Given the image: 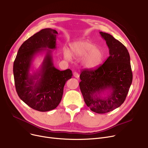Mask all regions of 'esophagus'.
I'll return each mask as SVG.
<instances>
[{
	"label": "esophagus",
	"mask_w": 148,
	"mask_h": 148,
	"mask_svg": "<svg viewBox=\"0 0 148 148\" xmlns=\"http://www.w3.org/2000/svg\"><path fill=\"white\" fill-rule=\"evenodd\" d=\"M73 75H74V77H75V78H79V74L78 73H77V72H74Z\"/></svg>",
	"instance_id": "1"
}]
</instances>
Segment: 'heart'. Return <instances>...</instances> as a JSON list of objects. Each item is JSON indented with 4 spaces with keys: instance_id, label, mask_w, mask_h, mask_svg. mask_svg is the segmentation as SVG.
Returning <instances> with one entry per match:
<instances>
[{
    "instance_id": "1",
    "label": "heart",
    "mask_w": 148,
    "mask_h": 148,
    "mask_svg": "<svg viewBox=\"0 0 148 148\" xmlns=\"http://www.w3.org/2000/svg\"><path fill=\"white\" fill-rule=\"evenodd\" d=\"M71 55L75 58H80L82 65L88 69H95L102 64L105 57L104 50L100 47L95 46L88 40H81L71 44L69 53L64 52V58L67 60L71 59Z\"/></svg>"
}]
</instances>
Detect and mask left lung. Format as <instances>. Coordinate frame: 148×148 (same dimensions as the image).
I'll list each match as a JSON object with an SVG mask.
<instances>
[{
    "mask_svg": "<svg viewBox=\"0 0 148 148\" xmlns=\"http://www.w3.org/2000/svg\"><path fill=\"white\" fill-rule=\"evenodd\" d=\"M99 34L106 41L110 56L97 69L82 71L79 86L87 106L92 112L102 114L123 103L132 83L133 73L125 47L112 35L103 32ZM102 94L106 96L103 97Z\"/></svg>",
    "mask_w": 148,
    "mask_h": 148,
    "instance_id": "1",
    "label": "left lung"
}]
</instances>
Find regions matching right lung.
Returning a JSON list of instances; mask_svg holds the SVG:
<instances>
[{
    "label": "right lung",
    "mask_w": 148,
    "mask_h": 148,
    "mask_svg": "<svg viewBox=\"0 0 148 148\" xmlns=\"http://www.w3.org/2000/svg\"><path fill=\"white\" fill-rule=\"evenodd\" d=\"M58 34L56 30L50 28L41 30L22 44L14 62V82L18 97L30 107L40 112L57 107L65 83L73 76L71 69L60 71L54 66L51 50L56 48ZM42 52L46 55L40 69L30 73L33 59Z\"/></svg>",
    "instance_id": "right-lung-1"
}]
</instances>
